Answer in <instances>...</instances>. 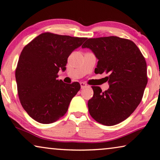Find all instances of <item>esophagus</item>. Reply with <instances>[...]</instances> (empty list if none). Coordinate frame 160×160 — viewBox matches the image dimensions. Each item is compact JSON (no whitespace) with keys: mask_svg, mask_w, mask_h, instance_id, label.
<instances>
[{"mask_svg":"<svg viewBox=\"0 0 160 160\" xmlns=\"http://www.w3.org/2000/svg\"><path fill=\"white\" fill-rule=\"evenodd\" d=\"M80 86H81V89H84V88H85L87 87V84L84 82H80Z\"/></svg>","mask_w":160,"mask_h":160,"instance_id":"34e87169","label":"esophagus"}]
</instances>
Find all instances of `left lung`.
I'll return each instance as SVG.
<instances>
[{
  "mask_svg": "<svg viewBox=\"0 0 160 160\" xmlns=\"http://www.w3.org/2000/svg\"><path fill=\"white\" fill-rule=\"evenodd\" d=\"M82 47L90 49L98 58L95 73L108 74V90L92 87L93 96L88 102L91 116L103 125L120 123L143 97L148 82L144 57L133 42L117 36L89 38Z\"/></svg>",
  "mask_w": 160,
  "mask_h": 160,
  "instance_id": "left-lung-1",
  "label": "left lung"
}]
</instances>
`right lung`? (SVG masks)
I'll list each match as a JSON object with an SVG mask.
<instances>
[{"label": "right lung", "mask_w": 160, "mask_h": 160, "mask_svg": "<svg viewBox=\"0 0 160 160\" xmlns=\"http://www.w3.org/2000/svg\"><path fill=\"white\" fill-rule=\"evenodd\" d=\"M87 39L47 32L23 48L16 69L17 89L23 108L34 120L53 123L67 113L80 85L58 80V73L66 69L68 57Z\"/></svg>", "instance_id": "right-lung-1"}]
</instances>
